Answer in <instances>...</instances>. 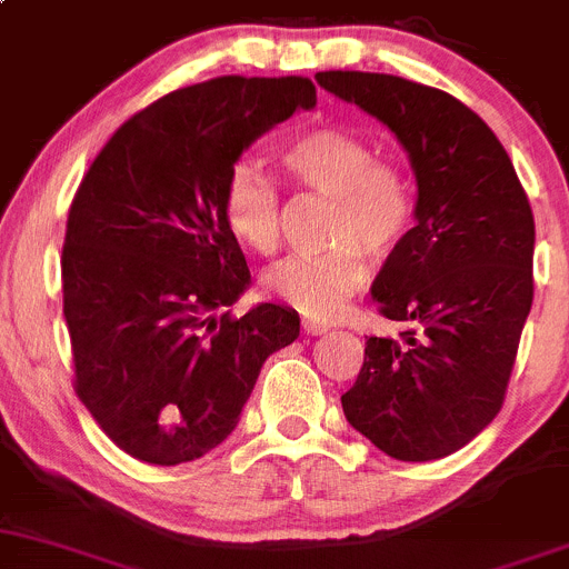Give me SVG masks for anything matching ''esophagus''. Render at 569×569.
I'll return each mask as SVG.
<instances>
[{
	"instance_id": "obj_1",
	"label": "esophagus",
	"mask_w": 569,
	"mask_h": 569,
	"mask_svg": "<svg viewBox=\"0 0 569 569\" xmlns=\"http://www.w3.org/2000/svg\"><path fill=\"white\" fill-rule=\"evenodd\" d=\"M301 328H303V333H326V331H331V326L318 323V320H303Z\"/></svg>"
}]
</instances>
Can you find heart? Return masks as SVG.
<instances>
[{
    "instance_id": "heart-1",
    "label": "heart",
    "mask_w": 569,
    "mask_h": 569,
    "mask_svg": "<svg viewBox=\"0 0 569 569\" xmlns=\"http://www.w3.org/2000/svg\"><path fill=\"white\" fill-rule=\"evenodd\" d=\"M296 183L331 197L328 241L318 254H290L266 273V290L309 318L328 320L365 287V251L383 260L400 249L413 221V186L397 163L339 128H312L282 148ZM224 219L249 249L271 254L279 243V191L254 163L241 161L224 183Z\"/></svg>"
}]
</instances>
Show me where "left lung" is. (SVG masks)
<instances>
[{
  "mask_svg": "<svg viewBox=\"0 0 569 569\" xmlns=\"http://www.w3.org/2000/svg\"><path fill=\"white\" fill-rule=\"evenodd\" d=\"M315 81L383 122L416 178L413 227L370 290L413 328L367 339L345 419L395 460L447 458L501 411L535 298L529 199L496 133L449 92L361 70Z\"/></svg>",
  "mask_w": 569,
  "mask_h": 569,
  "instance_id": "obj_1",
  "label": "left lung"
}]
</instances>
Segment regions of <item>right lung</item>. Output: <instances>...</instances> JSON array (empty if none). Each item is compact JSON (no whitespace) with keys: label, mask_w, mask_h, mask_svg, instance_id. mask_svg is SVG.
<instances>
[{"label":"right lung","mask_w":569,"mask_h":569,"mask_svg":"<svg viewBox=\"0 0 569 569\" xmlns=\"http://www.w3.org/2000/svg\"><path fill=\"white\" fill-rule=\"evenodd\" d=\"M315 103L301 76L183 87L117 128L81 180L62 246L76 395L131 458L219 447L268 356L296 342L282 303L221 315L251 284L221 199L243 150Z\"/></svg>","instance_id":"right-lung-1"}]
</instances>
